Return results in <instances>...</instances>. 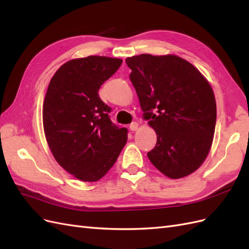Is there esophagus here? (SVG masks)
<instances>
[{
  "mask_svg": "<svg viewBox=\"0 0 249 249\" xmlns=\"http://www.w3.org/2000/svg\"><path fill=\"white\" fill-rule=\"evenodd\" d=\"M138 129V124L137 123H132L131 124H130V130L131 131H136Z\"/></svg>",
  "mask_w": 249,
  "mask_h": 249,
  "instance_id": "1",
  "label": "esophagus"
}]
</instances>
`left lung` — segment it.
<instances>
[{"label":"left lung","instance_id":"1","mask_svg":"<svg viewBox=\"0 0 249 249\" xmlns=\"http://www.w3.org/2000/svg\"><path fill=\"white\" fill-rule=\"evenodd\" d=\"M143 118L157 134L149 161L163 175L179 178L207 158L216 124L213 89L197 69L176 55L126 58Z\"/></svg>","mask_w":249,"mask_h":249}]
</instances>
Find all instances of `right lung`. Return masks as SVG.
Listing matches in <instances>:
<instances>
[{
	"label": "right lung",
	"mask_w": 249,
	"mask_h": 249,
	"mask_svg": "<svg viewBox=\"0 0 249 249\" xmlns=\"http://www.w3.org/2000/svg\"><path fill=\"white\" fill-rule=\"evenodd\" d=\"M117 58L88 56L64 63L53 76L42 109L43 129L55 160L83 182H96L114 165L127 129L110 120L99 90L122 65Z\"/></svg>",
	"instance_id": "add662e5"
}]
</instances>
